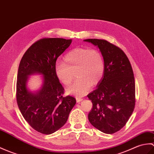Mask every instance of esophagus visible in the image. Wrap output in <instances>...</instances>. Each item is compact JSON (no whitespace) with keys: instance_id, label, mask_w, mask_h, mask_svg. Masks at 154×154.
Returning a JSON list of instances; mask_svg holds the SVG:
<instances>
[{"instance_id":"1","label":"esophagus","mask_w":154,"mask_h":154,"mask_svg":"<svg viewBox=\"0 0 154 154\" xmlns=\"http://www.w3.org/2000/svg\"><path fill=\"white\" fill-rule=\"evenodd\" d=\"M83 100V99L82 98H79V97H77V98H76V101H77V103L81 102L82 100Z\"/></svg>"}]
</instances>
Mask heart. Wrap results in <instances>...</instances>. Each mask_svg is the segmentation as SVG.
<instances>
[{"instance_id":"heart-1","label":"heart","mask_w":154,"mask_h":154,"mask_svg":"<svg viewBox=\"0 0 154 154\" xmlns=\"http://www.w3.org/2000/svg\"><path fill=\"white\" fill-rule=\"evenodd\" d=\"M56 77L64 86H69L74 78H78L67 89L69 94L83 96L90 90L91 84L97 85L105 71V62L101 52L96 49L76 48L67 52L64 62L55 63Z\"/></svg>"}]
</instances>
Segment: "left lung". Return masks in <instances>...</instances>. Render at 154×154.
Instances as JSON below:
<instances>
[{
  "instance_id": "obj_1",
  "label": "left lung",
  "mask_w": 154,
  "mask_h": 154,
  "mask_svg": "<svg viewBox=\"0 0 154 154\" xmlns=\"http://www.w3.org/2000/svg\"><path fill=\"white\" fill-rule=\"evenodd\" d=\"M85 41L97 46L105 62V71L97 88L87 95L92 103L88 118L92 126L113 134L125 125L135 106V81L130 61L118 46L103 39Z\"/></svg>"
}]
</instances>
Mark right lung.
<instances>
[{"mask_svg": "<svg viewBox=\"0 0 154 154\" xmlns=\"http://www.w3.org/2000/svg\"><path fill=\"white\" fill-rule=\"evenodd\" d=\"M71 39L43 38L32 45L21 58L16 83V100L23 118L38 133L51 134L63 127L76 100L63 96L64 88L55 74L57 58L69 47ZM44 75V85L37 94L26 88L28 75Z\"/></svg>", "mask_w": 154, "mask_h": 154, "instance_id": "obj_1", "label": "right lung"}]
</instances>
